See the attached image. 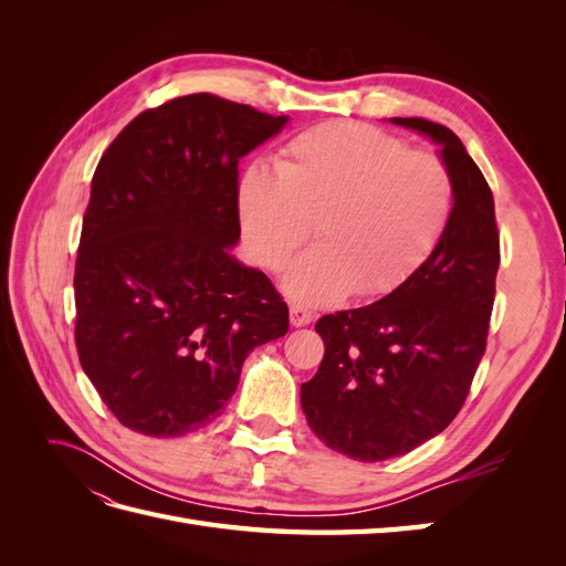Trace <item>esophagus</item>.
<instances>
[{
  "instance_id": "obj_1",
  "label": "esophagus",
  "mask_w": 566,
  "mask_h": 566,
  "mask_svg": "<svg viewBox=\"0 0 566 566\" xmlns=\"http://www.w3.org/2000/svg\"><path fill=\"white\" fill-rule=\"evenodd\" d=\"M312 321H314V312H310L302 304H290V323H293L295 328H302V325H310Z\"/></svg>"
}]
</instances>
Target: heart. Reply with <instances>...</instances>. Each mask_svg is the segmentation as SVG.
Returning a JSON list of instances; mask_svg holds the SVG:
<instances>
[{
  "label": "heart",
  "instance_id": "1",
  "mask_svg": "<svg viewBox=\"0 0 566 566\" xmlns=\"http://www.w3.org/2000/svg\"><path fill=\"white\" fill-rule=\"evenodd\" d=\"M453 210L449 169L432 153L356 123L297 134L279 169L252 163L238 181V217L256 264L290 269L283 290L302 304L385 295L432 254Z\"/></svg>",
  "mask_w": 566,
  "mask_h": 566
}]
</instances>
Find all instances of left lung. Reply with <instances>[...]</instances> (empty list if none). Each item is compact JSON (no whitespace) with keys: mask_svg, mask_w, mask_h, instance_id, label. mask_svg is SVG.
<instances>
[{"mask_svg":"<svg viewBox=\"0 0 566 566\" xmlns=\"http://www.w3.org/2000/svg\"><path fill=\"white\" fill-rule=\"evenodd\" d=\"M439 146L453 186L447 231L389 295L323 316L325 354L300 389L325 447L378 462L447 430L482 361L501 264L491 188L458 136L424 117H389Z\"/></svg>","mask_w":566,"mask_h":566,"instance_id":"1","label":"left lung"}]
</instances>
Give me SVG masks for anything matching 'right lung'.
Here are the masks:
<instances>
[{
	"mask_svg": "<svg viewBox=\"0 0 566 566\" xmlns=\"http://www.w3.org/2000/svg\"><path fill=\"white\" fill-rule=\"evenodd\" d=\"M287 125L212 94L134 117L101 156L75 262L82 370L129 430L184 437L233 397L287 306L241 241L238 163Z\"/></svg>",
	"mask_w": 566,
	"mask_h": 566,
	"instance_id": "obj_1",
	"label": "right lung"
}]
</instances>
